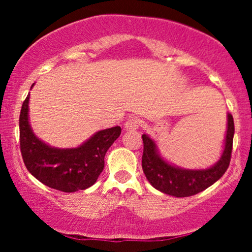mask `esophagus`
I'll return each mask as SVG.
<instances>
[{
  "label": "esophagus",
  "instance_id": "esophagus-1",
  "mask_svg": "<svg viewBox=\"0 0 252 252\" xmlns=\"http://www.w3.org/2000/svg\"><path fill=\"white\" fill-rule=\"evenodd\" d=\"M140 126V120L137 117H130L124 123V128L126 130H136Z\"/></svg>",
  "mask_w": 252,
  "mask_h": 252
}]
</instances>
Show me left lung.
I'll list each match as a JSON object with an SVG mask.
<instances>
[{"instance_id":"1","label":"left lung","mask_w":252,"mask_h":252,"mask_svg":"<svg viewBox=\"0 0 252 252\" xmlns=\"http://www.w3.org/2000/svg\"><path fill=\"white\" fill-rule=\"evenodd\" d=\"M233 134V117L231 114H227V130L222 154L218 162L206 169H184L168 163L158 154L154 140L144 134L142 135V169L144 175L154 189L166 194L176 198L198 194L218 181L226 172L232 153Z\"/></svg>"}]
</instances>
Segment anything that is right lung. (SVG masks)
<instances>
[{"label":"right lung","mask_w":252,"mask_h":252,"mask_svg":"<svg viewBox=\"0 0 252 252\" xmlns=\"http://www.w3.org/2000/svg\"><path fill=\"white\" fill-rule=\"evenodd\" d=\"M28 103L30 94L22 104L19 121L20 149L26 168L43 185L62 192L91 187L104 168L106 152L120 137L121 126L100 130L77 148H54L34 135L28 121Z\"/></svg>","instance_id":"obj_1"}]
</instances>
